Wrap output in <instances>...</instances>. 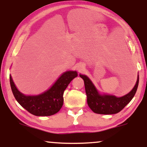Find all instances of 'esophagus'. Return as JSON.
Here are the masks:
<instances>
[{"instance_id": "1", "label": "esophagus", "mask_w": 147, "mask_h": 147, "mask_svg": "<svg viewBox=\"0 0 147 147\" xmlns=\"http://www.w3.org/2000/svg\"><path fill=\"white\" fill-rule=\"evenodd\" d=\"M83 68H84L83 65H79L78 66V69L79 70V71H81V70L83 69Z\"/></svg>"}]
</instances>
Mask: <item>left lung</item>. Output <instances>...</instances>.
Segmentation results:
<instances>
[{"label":"left lung","mask_w":147,"mask_h":147,"mask_svg":"<svg viewBox=\"0 0 147 147\" xmlns=\"http://www.w3.org/2000/svg\"><path fill=\"white\" fill-rule=\"evenodd\" d=\"M80 76L84 81L88 106L94 112L100 114H114L121 111L135 95L139 82L138 74L137 80L131 91L121 97H116L98 91L87 76L80 74Z\"/></svg>","instance_id":"obj_1"}]
</instances>
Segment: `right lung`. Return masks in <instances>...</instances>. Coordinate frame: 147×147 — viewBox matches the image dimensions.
<instances>
[{"instance_id": "add662e5", "label": "right lung", "mask_w": 147, "mask_h": 147, "mask_svg": "<svg viewBox=\"0 0 147 147\" xmlns=\"http://www.w3.org/2000/svg\"><path fill=\"white\" fill-rule=\"evenodd\" d=\"M76 71L63 72L49 89L37 95H25L17 89L10 75V84L15 99L22 107L37 116L53 115L61 109L63 104V92L74 78Z\"/></svg>"}]
</instances>
